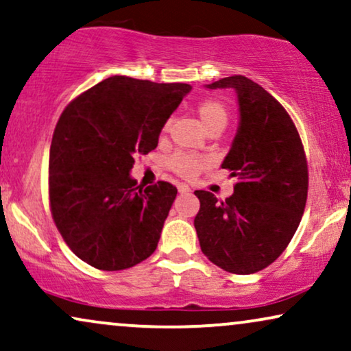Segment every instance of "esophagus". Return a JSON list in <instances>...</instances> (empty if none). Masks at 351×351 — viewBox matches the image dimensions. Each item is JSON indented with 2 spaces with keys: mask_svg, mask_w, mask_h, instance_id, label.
Here are the masks:
<instances>
[{
  "mask_svg": "<svg viewBox=\"0 0 351 351\" xmlns=\"http://www.w3.org/2000/svg\"><path fill=\"white\" fill-rule=\"evenodd\" d=\"M178 191H180L181 194H186V193H189L191 188H189L188 184H184V183H180V184H178Z\"/></svg>",
  "mask_w": 351,
  "mask_h": 351,
  "instance_id": "esophagus-1",
  "label": "esophagus"
}]
</instances>
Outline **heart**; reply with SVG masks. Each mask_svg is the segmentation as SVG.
Instances as JSON below:
<instances>
[{"mask_svg": "<svg viewBox=\"0 0 351 351\" xmlns=\"http://www.w3.org/2000/svg\"><path fill=\"white\" fill-rule=\"evenodd\" d=\"M195 114H197L200 123L207 132L213 130H224L230 120V112L226 106L218 99H202L195 106ZM170 130V121H165L162 127V133L165 134ZM212 157L202 156V154H189V152H175L168 158V168L173 173L184 180H194L199 173L212 165Z\"/></svg>", "mask_w": 351, "mask_h": 351, "instance_id": "obj_1", "label": "heart"}]
</instances>
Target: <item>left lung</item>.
I'll return each mask as SVG.
<instances>
[{
    "mask_svg": "<svg viewBox=\"0 0 351 351\" xmlns=\"http://www.w3.org/2000/svg\"><path fill=\"white\" fill-rule=\"evenodd\" d=\"M207 88L237 93L239 130L221 163L237 181L234 194L221 202L195 191L200 208L194 226L212 263L252 274L286 250L300 224L308 195L305 149L291 115L258 83L232 75Z\"/></svg>",
    "mask_w": 351,
    "mask_h": 351,
    "instance_id": "obj_1",
    "label": "left lung"
}]
</instances>
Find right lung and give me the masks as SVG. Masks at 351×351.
<instances>
[{"label":"right lung","mask_w":351,"mask_h":351,"mask_svg":"<svg viewBox=\"0 0 351 351\" xmlns=\"http://www.w3.org/2000/svg\"><path fill=\"white\" fill-rule=\"evenodd\" d=\"M191 91L186 83L109 77L70 101L49 149V207L65 244L102 271L141 263L157 249L176 188L143 189L134 158L157 147L163 123Z\"/></svg>","instance_id":"obj_1"}]
</instances>
